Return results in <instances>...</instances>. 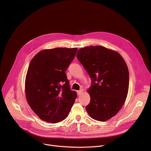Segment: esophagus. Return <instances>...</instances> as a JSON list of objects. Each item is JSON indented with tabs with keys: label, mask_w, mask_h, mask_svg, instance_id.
I'll return each mask as SVG.
<instances>
[{
	"label": "esophagus",
	"mask_w": 151,
	"mask_h": 151,
	"mask_svg": "<svg viewBox=\"0 0 151 151\" xmlns=\"http://www.w3.org/2000/svg\"><path fill=\"white\" fill-rule=\"evenodd\" d=\"M83 93V90H79V91H77V94H78V95H81L82 93Z\"/></svg>",
	"instance_id": "esophagus-1"
}]
</instances>
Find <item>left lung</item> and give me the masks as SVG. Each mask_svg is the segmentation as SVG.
Here are the masks:
<instances>
[{
    "label": "left lung",
    "mask_w": 151,
    "mask_h": 151,
    "mask_svg": "<svg viewBox=\"0 0 151 151\" xmlns=\"http://www.w3.org/2000/svg\"><path fill=\"white\" fill-rule=\"evenodd\" d=\"M76 57L91 79L90 102L86 110L96 120L111 119L121 109L128 91L129 72L124 60L101 46L81 48Z\"/></svg>",
    "instance_id": "8db88e82"
}]
</instances>
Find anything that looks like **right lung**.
Returning a JSON list of instances; mask_svg holds the SVG:
<instances>
[{
    "mask_svg": "<svg viewBox=\"0 0 151 151\" xmlns=\"http://www.w3.org/2000/svg\"><path fill=\"white\" fill-rule=\"evenodd\" d=\"M77 50H44L30 63L25 81L26 99L32 109L43 121L60 122L72 108L77 94L70 90L65 72Z\"/></svg>",
    "mask_w": 151,
    "mask_h": 151,
    "instance_id": "1",
    "label": "right lung"
}]
</instances>
